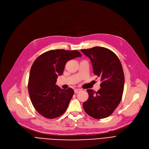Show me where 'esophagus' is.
<instances>
[{"instance_id": "1", "label": "esophagus", "mask_w": 149, "mask_h": 149, "mask_svg": "<svg viewBox=\"0 0 149 149\" xmlns=\"http://www.w3.org/2000/svg\"><path fill=\"white\" fill-rule=\"evenodd\" d=\"M81 91V89H74V92L75 93H78L79 92V91Z\"/></svg>"}]
</instances>
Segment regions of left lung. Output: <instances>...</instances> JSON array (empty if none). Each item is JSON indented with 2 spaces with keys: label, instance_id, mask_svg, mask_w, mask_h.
<instances>
[{
  "label": "left lung",
  "instance_id": "1",
  "mask_svg": "<svg viewBox=\"0 0 149 149\" xmlns=\"http://www.w3.org/2000/svg\"><path fill=\"white\" fill-rule=\"evenodd\" d=\"M81 51L90 58L93 73L101 81L97 92L87 90L89 98L83 103V109L92 118H106L113 112L122 98L124 75L121 63L113 52L103 47L95 46Z\"/></svg>",
  "mask_w": 149,
  "mask_h": 149
}]
</instances>
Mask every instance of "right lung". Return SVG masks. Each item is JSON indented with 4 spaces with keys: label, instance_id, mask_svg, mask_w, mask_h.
Here are the masks:
<instances>
[{
    "label": "right lung",
    "instance_id": "obj_1",
    "mask_svg": "<svg viewBox=\"0 0 149 149\" xmlns=\"http://www.w3.org/2000/svg\"><path fill=\"white\" fill-rule=\"evenodd\" d=\"M78 51L56 49L38 56L31 66L28 92L36 110L46 118L63 114L74 95L72 88L62 89L56 84L68 61L81 57Z\"/></svg>",
    "mask_w": 149,
    "mask_h": 149
}]
</instances>
